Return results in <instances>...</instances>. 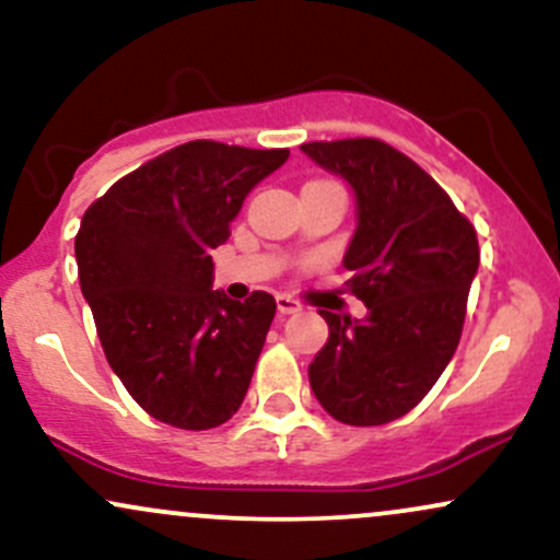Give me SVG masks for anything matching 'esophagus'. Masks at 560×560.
<instances>
[{"label":"esophagus","instance_id":"obj_1","mask_svg":"<svg viewBox=\"0 0 560 560\" xmlns=\"http://www.w3.org/2000/svg\"><path fill=\"white\" fill-rule=\"evenodd\" d=\"M300 307H302L300 302L289 298V294H276V311H279L281 316H289V313H298Z\"/></svg>","mask_w":560,"mask_h":560}]
</instances>
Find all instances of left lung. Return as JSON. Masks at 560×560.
<instances>
[{"mask_svg":"<svg viewBox=\"0 0 560 560\" xmlns=\"http://www.w3.org/2000/svg\"><path fill=\"white\" fill-rule=\"evenodd\" d=\"M302 152L350 184L355 231L342 266L365 318L320 311L329 339L307 365L337 421L378 427L416 408L447 369L479 268L477 231L442 186L378 139L311 141Z\"/></svg>","mask_w":560,"mask_h":560,"instance_id":"left-lung-1","label":"left lung"}]
</instances>
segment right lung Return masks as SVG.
Here are the masks:
<instances>
[{
	"label": "right lung",
	"mask_w": 560,
	"mask_h": 560,
	"mask_svg": "<svg viewBox=\"0 0 560 560\" xmlns=\"http://www.w3.org/2000/svg\"><path fill=\"white\" fill-rule=\"evenodd\" d=\"M289 150L189 141L113 184L75 236L81 292L128 395L178 429L221 427L253 382L276 300L213 289L210 249Z\"/></svg>",
	"instance_id": "1"
}]
</instances>
